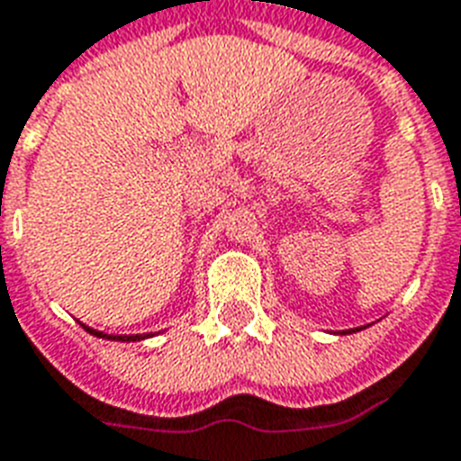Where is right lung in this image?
I'll return each instance as SVG.
<instances>
[{
  "mask_svg": "<svg viewBox=\"0 0 461 461\" xmlns=\"http://www.w3.org/2000/svg\"><path fill=\"white\" fill-rule=\"evenodd\" d=\"M84 331H89L91 336H96V339H108V340H121V343H130V340H145L149 339L152 333H135V336H111V333H104V331H96V329H91V326L82 324Z\"/></svg>",
  "mask_w": 461,
  "mask_h": 461,
  "instance_id": "obj_1",
  "label": "right lung"
}]
</instances>
